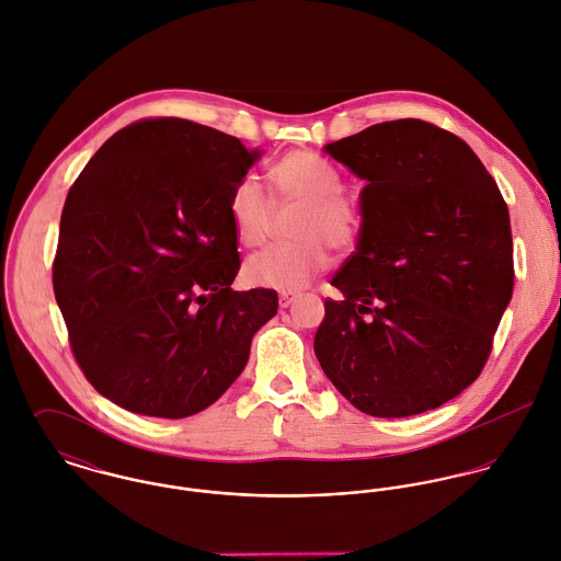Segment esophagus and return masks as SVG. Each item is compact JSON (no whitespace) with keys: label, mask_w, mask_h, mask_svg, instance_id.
Returning a JSON list of instances; mask_svg holds the SVG:
<instances>
[{"label":"esophagus","mask_w":561,"mask_h":561,"mask_svg":"<svg viewBox=\"0 0 561 561\" xmlns=\"http://www.w3.org/2000/svg\"><path fill=\"white\" fill-rule=\"evenodd\" d=\"M295 299H297V295H293V293H282V295H279V308H288Z\"/></svg>","instance_id":"obj_1"}]
</instances>
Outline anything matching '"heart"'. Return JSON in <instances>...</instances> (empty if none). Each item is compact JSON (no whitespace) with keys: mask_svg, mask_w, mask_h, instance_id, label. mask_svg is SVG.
<instances>
[{"mask_svg":"<svg viewBox=\"0 0 561 561\" xmlns=\"http://www.w3.org/2000/svg\"><path fill=\"white\" fill-rule=\"evenodd\" d=\"M271 183L282 210L299 208L293 237L295 243L275 245L251 255L245 275L251 284L284 293L301 290L329 266V245L337 251L355 248L362 232L359 206L342 191L340 172L311 152H290L271 168ZM228 213L237 237L248 248L268 241L277 210L262 183L241 179L230 193Z\"/></svg>","mask_w":561,"mask_h":561,"instance_id":"obj_1","label":"heart"}]
</instances>
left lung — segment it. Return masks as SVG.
Here are the masks:
<instances>
[{
    "instance_id": "left-lung-1",
    "label": "left lung",
    "mask_w": 561,
    "mask_h": 561,
    "mask_svg": "<svg viewBox=\"0 0 561 561\" xmlns=\"http://www.w3.org/2000/svg\"><path fill=\"white\" fill-rule=\"evenodd\" d=\"M366 181L362 232L313 337L322 373L359 411L409 417L467 389L512 299L507 206L454 133L404 118L327 144Z\"/></svg>"
}]
</instances>
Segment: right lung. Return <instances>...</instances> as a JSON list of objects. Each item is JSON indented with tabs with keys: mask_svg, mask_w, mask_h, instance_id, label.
I'll use <instances>...</instances> for the list:
<instances>
[{
	"mask_svg": "<svg viewBox=\"0 0 561 561\" xmlns=\"http://www.w3.org/2000/svg\"><path fill=\"white\" fill-rule=\"evenodd\" d=\"M260 152L183 118L114 133L66 195L54 293L92 387L130 413L181 420L243 373L277 293L232 290L228 213Z\"/></svg>",
	"mask_w": 561,
	"mask_h": 561,
	"instance_id": "1",
	"label": "right lung"
}]
</instances>
